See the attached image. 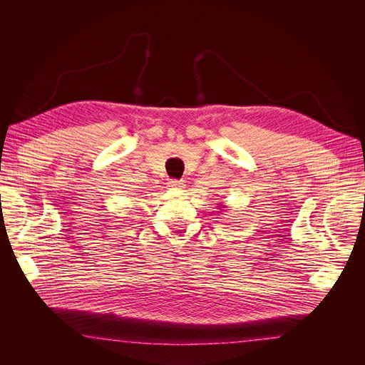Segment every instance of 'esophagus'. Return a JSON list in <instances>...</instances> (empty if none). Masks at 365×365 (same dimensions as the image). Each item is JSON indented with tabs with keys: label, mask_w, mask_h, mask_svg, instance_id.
<instances>
[{
	"label": "esophagus",
	"mask_w": 365,
	"mask_h": 365,
	"mask_svg": "<svg viewBox=\"0 0 365 365\" xmlns=\"http://www.w3.org/2000/svg\"><path fill=\"white\" fill-rule=\"evenodd\" d=\"M185 186L183 180H170L169 182V187L170 189H182Z\"/></svg>",
	"instance_id": "obj_1"
}]
</instances>
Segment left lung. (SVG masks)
I'll list each match as a JSON object with an SVG mask.
<instances>
[{"instance_id":"1","label":"left lung","mask_w":365,"mask_h":365,"mask_svg":"<svg viewBox=\"0 0 365 365\" xmlns=\"http://www.w3.org/2000/svg\"><path fill=\"white\" fill-rule=\"evenodd\" d=\"M220 207H218V210L222 212V211H225V207H227V205H222V203H217Z\"/></svg>"}]
</instances>
